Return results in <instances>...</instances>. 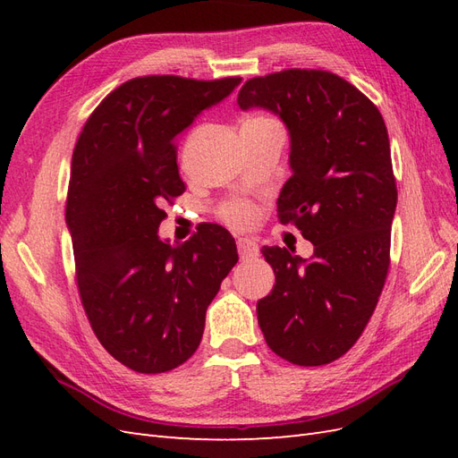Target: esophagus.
<instances>
[{
  "label": "esophagus",
  "instance_id": "1",
  "mask_svg": "<svg viewBox=\"0 0 458 458\" xmlns=\"http://www.w3.org/2000/svg\"><path fill=\"white\" fill-rule=\"evenodd\" d=\"M237 246H239V254H241L242 259H252V258H256L259 254L258 242L252 241V239H248V237L246 239H239Z\"/></svg>",
  "mask_w": 458,
  "mask_h": 458
}]
</instances>
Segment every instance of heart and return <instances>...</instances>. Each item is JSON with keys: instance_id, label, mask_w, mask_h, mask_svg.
Listing matches in <instances>:
<instances>
[{"instance_id": "obj_1", "label": "heart", "mask_w": 458, "mask_h": 458, "mask_svg": "<svg viewBox=\"0 0 458 458\" xmlns=\"http://www.w3.org/2000/svg\"><path fill=\"white\" fill-rule=\"evenodd\" d=\"M250 120H258V122H271L269 118H263V116H254ZM256 212L250 204L246 202H229L224 208H221V217H224L229 225L233 227H244L250 224L254 219Z\"/></svg>"}]
</instances>
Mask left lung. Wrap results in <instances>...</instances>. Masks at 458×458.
<instances>
[{
    "label": "left lung",
    "instance_id": "8db88e82",
    "mask_svg": "<svg viewBox=\"0 0 458 458\" xmlns=\"http://www.w3.org/2000/svg\"><path fill=\"white\" fill-rule=\"evenodd\" d=\"M237 103L286 123L293 175L276 216L313 244L311 259L261 248L275 271L258 301L263 338L294 365L332 363L363 335L390 267L397 187L384 118L350 81L311 68L248 80Z\"/></svg>",
    "mask_w": 458,
    "mask_h": 458
}]
</instances>
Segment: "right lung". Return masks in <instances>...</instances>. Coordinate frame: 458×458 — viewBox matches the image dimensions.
I'll list each match as a JSON object with an SVG mask.
<instances>
[{"label":"right lung","mask_w":458,"mask_h":458,"mask_svg":"<svg viewBox=\"0 0 458 458\" xmlns=\"http://www.w3.org/2000/svg\"><path fill=\"white\" fill-rule=\"evenodd\" d=\"M241 78H133L108 93L72 155L66 225L81 306L103 348L143 374L185 363L206 310L239 261L231 233L204 224L182 244L158 237L164 206L183 195L177 135Z\"/></svg>","instance_id":"1"}]
</instances>
